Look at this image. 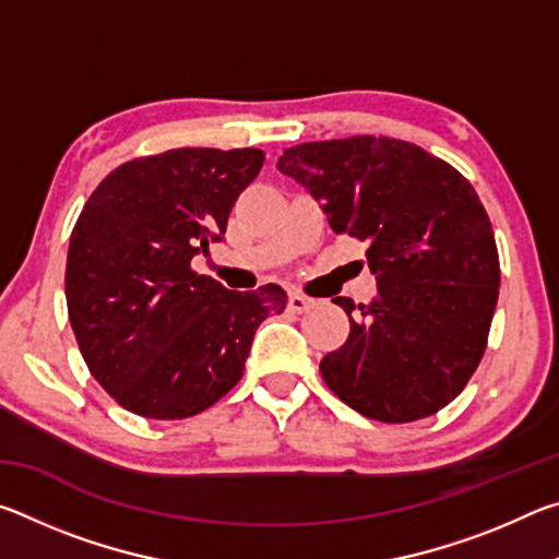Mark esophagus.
<instances>
[{"mask_svg": "<svg viewBox=\"0 0 559 559\" xmlns=\"http://www.w3.org/2000/svg\"><path fill=\"white\" fill-rule=\"evenodd\" d=\"M310 306H313V300H310L308 296H302V293H290L288 296V308L293 310V313H306Z\"/></svg>", "mask_w": 559, "mask_h": 559, "instance_id": "esophagus-1", "label": "esophagus"}]
</instances>
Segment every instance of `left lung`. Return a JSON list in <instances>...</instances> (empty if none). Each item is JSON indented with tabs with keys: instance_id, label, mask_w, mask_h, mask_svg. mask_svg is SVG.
<instances>
[{
	"instance_id": "left-lung-1",
	"label": "left lung",
	"mask_w": 559,
	"mask_h": 559,
	"mask_svg": "<svg viewBox=\"0 0 559 559\" xmlns=\"http://www.w3.org/2000/svg\"><path fill=\"white\" fill-rule=\"evenodd\" d=\"M283 175L323 202L335 234L367 243L372 302L335 298L349 318L320 374L355 412L384 424L456 400L488 345L500 286L498 246L476 189L414 143L355 135L288 147Z\"/></svg>"
}]
</instances>
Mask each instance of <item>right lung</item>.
<instances>
[{
    "mask_svg": "<svg viewBox=\"0 0 559 559\" xmlns=\"http://www.w3.org/2000/svg\"><path fill=\"white\" fill-rule=\"evenodd\" d=\"M263 150L179 147L135 157L93 189L66 259L69 320L98 384L145 419H187L241 380L253 333L281 316L276 283L229 290L192 259L222 241Z\"/></svg>",
    "mask_w": 559,
    "mask_h": 559,
    "instance_id": "1",
    "label": "right lung"
}]
</instances>
